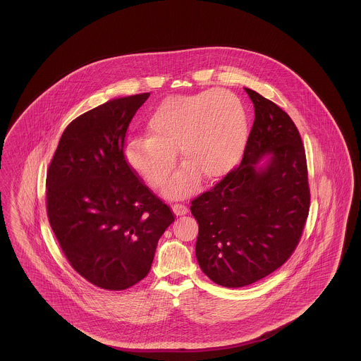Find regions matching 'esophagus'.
Here are the masks:
<instances>
[{"mask_svg":"<svg viewBox=\"0 0 361 361\" xmlns=\"http://www.w3.org/2000/svg\"><path fill=\"white\" fill-rule=\"evenodd\" d=\"M173 212L177 215V216H181V215H185L188 212V207L181 204V203H174L172 206Z\"/></svg>","mask_w":361,"mask_h":361,"instance_id":"34e87169","label":"esophagus"}]
</instances>
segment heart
Returning a JSON list of instances; mask_svg holds the SVG:
<instances>
[{
    "label": "heart",
    "mask_w": 361,
    "mask_h": 361,
    "mask_svg": "<svg viewBox=\"0 0 361 361\" xmlns=\"http://www.w3.org/2000/svg\"><path fill=\"white\" fill-rule=\"evenodd\" d=\"M149 135L128 137L124 157L146 183L159 188L176 165V150L185 164L164 189L171 197L192 193L203 176L215 181L230 172L242 155L247 118L240 99L222 89L169 97L147 116Z\"/></svg>",
    "instance_id": "heart-1"
}]
</instances>
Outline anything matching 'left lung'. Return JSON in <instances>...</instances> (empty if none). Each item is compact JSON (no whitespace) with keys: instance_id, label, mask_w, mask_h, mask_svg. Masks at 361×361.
Returning <instances> with one entry per match:
<instances>
[{"instance_id":"8db88e82","label":"left lung","mask_w":361,"mask_h":361,"mask_svg":"<svg viewBox=\"0 0 361 361\" xmlns=\"http://www.w3.org/2000/svg\"><path fill=\"white\" fill-rule=\"evenodd\" d=\"M245 90L255 104V123L242 161L190 202L199 224V265L227 288L256 283L291 257L310 209L306 152L295 123L274 102ZM264 154L270 161L257 170Z\"/></svg>"}]
</instances>
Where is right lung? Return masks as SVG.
Masks as SVG:
<instances>
[{"instance_id": "right-lung-1", "label": "right lung", "mask_w": 361, "mask_h": 361, "mask_svg": "<svg viewBox=\"0 0 361 361\" xmlns=\"http://www.w3.org/2000/svg\"><path fill=\"white\" fill-rule=\"evenodd\" d=\"M150 93L115 99L65 128L46 178L47 216L71 268L89 283L123 291L145 279L158 240L174 222L127 162L128 126Z\"/></svg>"}]
</instances>
